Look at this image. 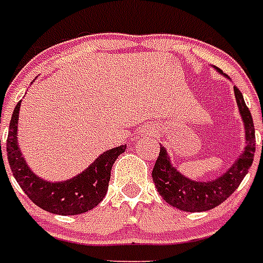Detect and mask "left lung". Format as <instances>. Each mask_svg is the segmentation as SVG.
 <instances>
[{"label":"left lung","mask_w":263,"mask_h":263,"mask_svg":"<svg viewBox=\"0 0 263 263\" xmlns=\"http://www.w3.org/2000/svg\"><path fill=\"white\" fill-rule=\"evenodd\" d=\"M234 95L244 121L247 146L243 154L236 160V163L218 179L207 180V182H194L187 179L176 171L175 167H172L167 150L164 149V146H160V153L157 161L154 164L152 176L160 196L168 204H171L172 207L187 212L212 210L220 203H223L230 194H233L234 190L237 189L241 180L244 179V176L247 175L255 154V128H254L251 113L237 87H234Z\"/></svg>","instance_id":"8db88e82"}]
</instances>
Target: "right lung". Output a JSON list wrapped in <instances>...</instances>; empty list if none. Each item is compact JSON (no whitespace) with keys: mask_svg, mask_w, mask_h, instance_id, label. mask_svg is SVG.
<instances>
[{"mask_svg":"<svg viewBox=\"0 0 263 263\" xmlns=\"http://www.w3.org/2000/svg\"><path fill=\"white\" fill-rule=\"evenodd\" d=\"M20 102L12 113L7 139L8 163L11 171L29 198L35 205L58 215H78L95 208L106 196L110 172L114 161L125 150L118 146L100 154L80 175L65 182H47L30 171L17 146V117ZM1 152V140H0Z\"/></svg>","mask_w":263,"mask_h":263,"instance_id":"1","label":"right lung"}]
</instances>
